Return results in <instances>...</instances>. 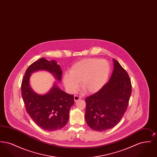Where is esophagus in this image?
<instances>
[{"mask_svg":"<svg viewBox=\"0 0 157 157\" xmlns=\"http://www.w3.org/2000/svg\"><path fill=\"white\" fill-rule=\"evenodd\" d=\"M82 98L81 97H80V96H78V95H75L74 96V101H75V102L76 101H78V100H79V99H81Z\"/></svg>","mask_w":157,"mask_h":157,"instance_id":"esophagus-1","label":"esophagus"}]
</instances>
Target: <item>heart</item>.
Wrapping results in <instances>:
<instances>
[{
    "mask_svg": "<svg viewBox=\"0 0 157 157\" xmlns=\"http://www.w3.org/2000/svg\"><path fill=\"white\" fill-rule=\"evenodd\" d=\"M111 71L109 63L105 59L86 58L74 63L70 74L63 77V84L69 93H74L81 87L88 93H95L101 90L107 82Z\"/></svg>",
    "mask_w": 157,
    "mask_h": 157,
    "instance_id": "obj_1",
    "label": "heart"
}]
</instances>
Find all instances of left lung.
Instances as JSON below:
<instances>
[{"label":"left lung","mask_w":157,"mask_h":157,"mask_svg":"<svg viewBox=\"0 0 157 157\" xmlns=\"http://www.w3.org/2000/svg\"><path fill=\"white\" fill-rule=\"evenodd\" d=\"M112 76L104 87L86 98L85 120L93 130L103 131L115 127L127 111L132 85L127 71L113 59Z\"/></svg>","instance_id":"8db88e82"}]
</instances>
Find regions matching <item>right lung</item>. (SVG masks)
Returning a JSON list of instances; mask_svg holds the SVG:
<instances>
[{
    "label": "right lung",
    "mask_w": 157,
    "mask_h": 157,
    "mask_svg": "<svg viewBox=\"0 0 157 157\" xmlns=\"http://www.w3.org/2000/svg\"><path fill=\"white\" fill-rule=\"evenodd\" d=\"M46 70L61 80L62 71L55 60L42 58L32 63L25 72L21 85V93L26 110L32 119L42 129L53 131L64 127L69 120V112L74 104V96L60 90L55 84L46 95L35 93L29 86L30 74Z\"/></svg>",
    "instance_id": "obj_1"
}]
</instances>
